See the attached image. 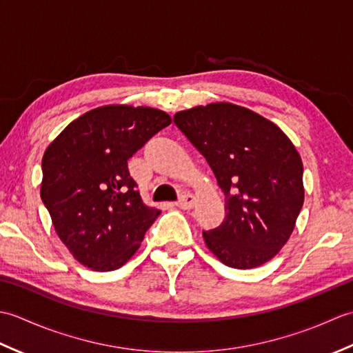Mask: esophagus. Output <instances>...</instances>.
<instances>
[{
  "label": "esophagus",
  "mask_w": 353,
  "mask_h": 353,
  "mask_svg": "<svg viewBox=\"0 0 353 353\" xmlns=\"http://www.w3.org/2000/svg\"><path fill=\"white\" fill-rule=\"evenodd\" d=\"M197 199L192 196V194H185V196L181 197V200L177 201V206L181 209H191L194 208V205H196Z\"/></svg>",
  "instance_id": "obj_1"
}]
</instances>
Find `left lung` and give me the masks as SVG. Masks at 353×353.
<instances>
[{
  "label": "left lung",
  "instance_id": "8db88e82",
  "mask_svg": "<svg viewBox=\"0 0 353 353\" xmlns=\"http://www.w3.org/2000/svg\"><path fill=\"white\" fill-rule=\"evenodd\" d=\"M174 124L203 154L226 196V216L203 232L224 265L249 270L287 244L305 200L303 163L270 119L232 103L177 112Z\"/></svg>",
  "mask_w": 353,
  "mask_h": 353
}]
</instances>
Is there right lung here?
Listing matches in <instances>:
<instances>
[{
  "label": "right lung",
  "instance_id": "obj_1",
  "mask_svg": "<svg viewBox=\"0 0 353 353\" xmlns=\"http://www.w3.org/2000/svg\"><path fill=\"white\" fill-rule=\"evenodd\" d=\"M170 124L159 109L109 104L74 119L45 150L41 199L81 265L112 272L139 249L161 211L142 201L127 161Z\"/></svg>",
  "mask_w": 353,
  "mask_h": 353
}]
</instances>
